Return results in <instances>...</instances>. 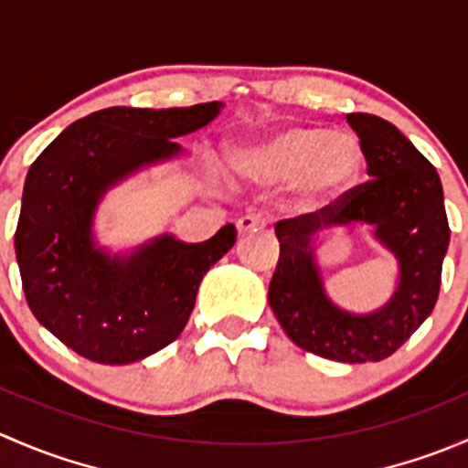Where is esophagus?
I'll return each instance as SVG.
<instances>
[{
  "mask_svg": "<svg viewBox=\"0 0 468 468\" xmlns=\"http://www.w3.org/2000/svg\"><path fill=\"white\" fill-rule=\"evenodd\" d=\"M267 226V217L261 212H249V215L239 217L238 219V230L239 233H249V230H258Z\"/></svg>",
  "mask_w": 468,
  "mask_h": 468,
  "instance_id": "34e87169",
  "label": "esophagus"
}]
</instances>
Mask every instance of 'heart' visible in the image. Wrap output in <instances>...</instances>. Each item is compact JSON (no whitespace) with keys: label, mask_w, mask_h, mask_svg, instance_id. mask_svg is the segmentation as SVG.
<instances>
[{"label":"heart","mask_w":468,"mask_h":468,"mask_svg":"<svg viewBox=\"0 0 468 468\" xmlns=\"http://www.w3.org/2000/svg\"><path fill=\"white\" fill-rule=\"evenodd\" d=\"M230 160L238 172L256 181H294L299 204L319 207L356 187L365 167V149L353 133L296 124L262 143L238 149Z\"/></svg>","instance_id":"b5f03b06"}]
</instances>
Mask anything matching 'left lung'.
<instances>
[{
	"label": "left lung",
	"instance_id": "obj_1",
	"mask_svg": "<svg viewBox=\"0 0 468 468\" xmlns=\"http://www.w3.org/2000/svg\"><path fill=\"white\" fill-rule=\"evenodd\" d=\"M346 120L365 149L369 181L322 210L278 221L281 256L269 282V305L296 346L357 365L389 357L432 313L451 229L431 160L382 117L351 112ZM353 220L374 225L401 264L397 294L365 318L344 314L324 299L309 249L319 229Z\"/></svg>",
	"mask_w": 468,
	"mask_h": 468
}]
</instances>
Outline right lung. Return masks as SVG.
<instances>
[{
	"instance_id": "right-lung-1",
	"label": "right lung",
	"mask_w": 468,
	"mask_h": 468,
	"mask_svg": "<svg viewBox=\"0 0 468 468\" xmlns=\"http://www.w3.org/2000/svg\"><path fill=\"white\" fill-rule=\"evenodd\" d=\"M219 108H103L69 124L33 160L16 230L22 290L37 322L79 356L129 365L172 344L201 278L238 239L226 224L206 242L165 235L120 261L90 238L99 197L135 169L176 155L172 138L206 126Z\"/></svg>"
}]
</instances>
